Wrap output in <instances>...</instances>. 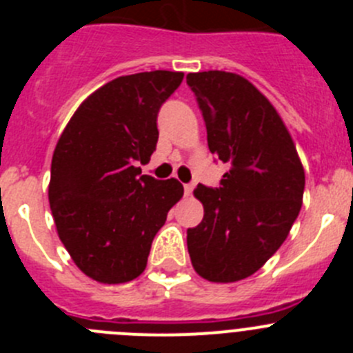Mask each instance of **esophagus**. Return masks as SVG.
I'll use <instances>...</instances> for the list:
<instances>
[{
    "label": "esophagus",
    "mask_w": 353,
    "mask_h": 353,
    "mask_svg": "<svg viewBox=\"0 0 353 353\" xmlns=\"http://www.w3.org/2000/svg\"><path fill=\"white\" fill-rule=\"evenodd\" d=\"M192 191H194V185H192V183H185V185H183V192H185V196H191Z\"/></svg>",
    "instance_id": "1"
}]
</instances>
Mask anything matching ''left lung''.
<instances>
[{"label": "left lung", "instance_id": "obj_1", "mask_svg": "<svg viewBox=\"0 0 353 353\" xmlns=\"http://www.w3.org/2000/svg\"><path fill=\"white\" fill-rule=\"evenodd\" d=\"M187 84L208 148L230 164L221 187L194 189L205 215L187 230V249L203 279L235 283L260 270L288 236L302 207L304 168L283 118L251 81L208 70L187 74Z\"/></svg>", "mask_w": 353, "mask_h": 353}]
</instances>
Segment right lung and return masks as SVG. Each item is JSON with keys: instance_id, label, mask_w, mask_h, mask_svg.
Masks as SVG:
<instances>
[{"instance_id": "obj_1", "label": "right lung", "mask_w": 353, "mask_h": 353, "mask_svg": "<svg viewBox=\"0 0 353 353\" xmlns=\"http://www.w3.org/2000/svg\"><path fill=\"white\" fill-rule=\"evenodd\" d=\"M183 72L152 70L109 81L72 114L56 143L49 203L77 269L104 285L146 269L155 233L183 196L176 179L141 174L159 139L157 113Z\"/></svg>"}]
</instances>
